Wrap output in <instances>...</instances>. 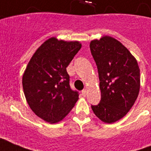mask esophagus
I'll use <instances>...</instances> for the list:
<instances>
[{
  "instance_id": "esophagus-1",
  "label": "esophagus",
  "mask_w": 151,
  "mask_h": 151,
  "mask_svg": "<svg viewBox=\"0 0 151 151\" xmlns=\"http://www.w3.org/2000/svg\"><path fill=\"white\" fill-rule=\"evenodd\" d=\"M86 93H87V91H86V89H84V90H82V94L83 96H86Z\"/></svg>"
}]
</instances>
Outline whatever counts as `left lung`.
<instances>
[{"label": "left lung", "mask_w": 151, "mask_h": 151, "mask_svg": "<svg viewBox=\"0 0 151 151\" xmlns=\"http://www.w3.org/2000/svg\"><path fill=\"white\" fill-rule=\"evenodd\" d=\"M99 73L101 100L91 105L105 123L121 119L133 107L140 90V69L136 59L123 44L109 36L90 43Z\"/></svg>", "instance_id": "left-lung-1"}]
</instances>
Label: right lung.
I'll return each mask as SVG.
<instances>
[{
    "instance_id": "add662e5",
    "label": "right lung",
    "mask_w": 151,
    "mask_h": 151,
    "mask_svg": "<svg viewBox=\"0 0 151 151\" xmlns=\"http://www.w3.org/2000/svg\"><path fill=\"white\" fill-rule=\"evenodd\" d=\"M82 47L78 41L51 38L36 50L22 77L28 104L35 115L51 124L63 120L78 99L69 85V65Z\"/></svg>"
}]
</instances>
